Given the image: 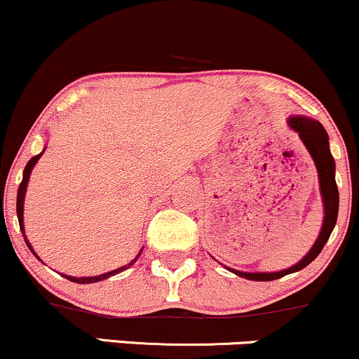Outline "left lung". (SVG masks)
Listing matches in <instances>:
<instances>
[{
	"instance_id": "8db88e82",
	"label": "left lung",
	"mask_w": 359,
	"mask_h": 359,
	"mask_svg": "<svg viewBox=\"0 0 359 359\" xmlns=\"http://www.w3.org/2000/svg\"><path fill=\"white\" fill-rule=\"evenodd\" d=\"M288 126L299 134L302 142L307 147L309 154L312 156L313 163H316L317 175H319V184H320V195H322V203H324V222H322V229L319 237H317L316 244L312 245V249L305 255L297 264H293L292 268L283 269V271H275V273H245V271H237V269L227 268L229 271L236 273L237 276L248 278L252 281H271L278 280V278L290 275V273H295L304 269L307 264L312 263L317 256L320 255L322 248L327 243L329 236H331L334 225L337 222V212H339V191H337L336 184V163L331 154V149H329V135L325 132V128L322 127L320 122L317 120L309 118V116H290Z\"/></svg>"
}]
</instances>
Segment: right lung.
<instances>
[{
  "label": "right lung",
  "instance_id": "right-lung-1",
  "mask_svg": "<svg viewBox=\"0 0 359 359\" xmlns=\"http://www.w3.org/2000/svg\"><path fill=\"white\" fill-rule=\"evenodd\" d=\"M42 154H43V152H40V154L34 156V158H32V159L28 161V163H27L25 171H23V180H22V183H20V187H18V195H17V215H18V222H20V231H22V233H23V239H25V243H27V245H28V249H30V251L34 252V256H37V255H35V251H34V249H32L30 243H28V241H27V237H25V227H23V201H25L27 184H28V180H30V172H32V169H34V166H35V164H37V161L40 159V156H42ZM142 249H144V248H142ZM142 249H140L139 255H137V256L134 257V259L130 261V263L126 264V266L118 268V269H114V271L103 273V275H98V276H83V278H74V276H67V275H62V276H64V278H67V280H69V281H74V283H81V285L98 283V281L107 280V278L114 276V275H116V273H120V271H123V269L130 268L132 264H134L135 261L139 259V256L142 255ZM37 257H39V256H37Z\"/></svg>",
  "mask_w": 359,
  "mask_h": 359
}]
</instances>
